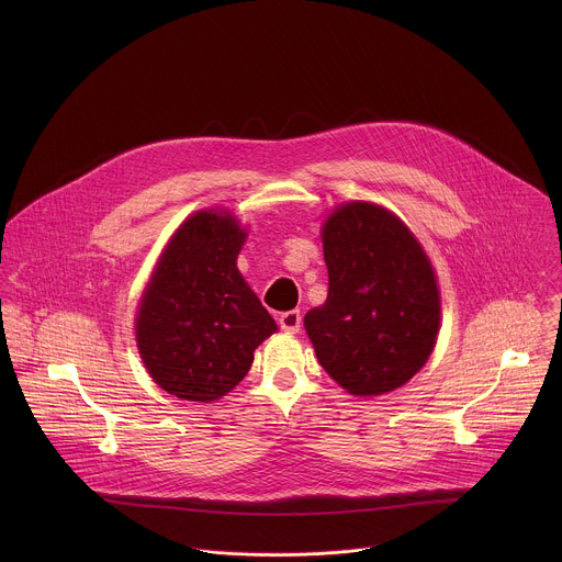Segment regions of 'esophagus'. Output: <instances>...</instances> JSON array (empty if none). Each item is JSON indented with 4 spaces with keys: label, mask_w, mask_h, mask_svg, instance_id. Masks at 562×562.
<instances>
[{
    "label": "esophagus",
    "mask_w": 562,
    "mask_h": 562,
    "mask_svg": "<svg viewBox=\"0 0 562 562\" xmlns=\"http://www.w3.org/2000/svg\"><path fill=\"white\" fill-rule=\"evenodd\" d=\"M301 322H303V316H301L299 310H290V312H283L279 316L281 328L288 330V333H299L301 330Z\"/></svg>",
    "instance_id": "1"
}]
</instances>
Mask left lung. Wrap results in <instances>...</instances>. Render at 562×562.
I'll use <instances>...</instances> for the list:
<instances>
[{"mask_svg":"<svg viewBox=\"0 0 562 562\" xmlns=\"http://www.w3.org/2000/svg\"><path fill=\"white\" fill-rule=\"evenodd\" d=\"M328 294L305 316L326 374L355 396L413 379L439 330V290L422 246L372 203L341 205L322 232Z\"/></svg>","mask_w":562,"mask_h":562,"instance_id":"obj_1","label":"left lung"}]
</instances>
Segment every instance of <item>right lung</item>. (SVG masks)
Here are the masks:
<instances>
[{
  "instance_id": "right-lung-1",
  "label": "right lung",
  "mask_w": 562,
  "mask_h": 562,
  "mask_svg": "<svg viewBox=\"0 0 562 562\" xmlns=\"http://www.w3.org/2000/svg\"><path fill=\"white\" fill-rule=\"evenodd\" d=\"M246 234L234 216L199 212L181 225L145 290L136 337L164 392L210 402L246 376L277 322L236 266Z\"/></svg>"
}]
</instances>
